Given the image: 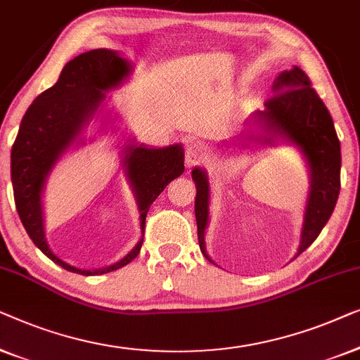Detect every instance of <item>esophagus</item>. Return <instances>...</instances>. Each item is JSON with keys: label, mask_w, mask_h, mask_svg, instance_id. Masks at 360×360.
<instances>
[{"label": "esophagus", "mask_w": 360, "mask_h": 360, "mask_svg": "<svg viewBox=\"0 0 360 360\" xmlns=\"http://www.w3.org/2000/svg\"><path fill=\"white\" fill-rule=\"evenodd\" d=\"M184 156H186V165L191 168V166H195L204 161V150H202L200 143H197V141H191V143L186 145Z\"/></svg>", "instance_id": "obj_1"}]
</instances>
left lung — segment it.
Here are the masks:
<instances>
[{
  "label": "left lung",
  "mask_w": 360,
  "mask_h": 360,
  "mask_svg": "<svg viewBox=\"0 0 360 360\" xmlns=\"http://www.w3.org/2000/svg\"><path fill=\"white\" fill-rule=\"evenodd\" d=\"M276 94L266 101V110L256 112L267 131L279 134L292 141L305 155L311 174L310 195H308L305 224L298 255L307 250L320 235L336 207L341 189V145L334 129L331 114L311 86L307 73L295 67L283 72L276 81ZM266 143L271 139L264 136ZM195 181V220L197 236L202 255L205 252L204 231L209 220V182L202 169L192 171Z\"/></svg>",
  "instance_id": "obj_1"
}]
</instances>
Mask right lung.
Instances as JSON below:
<instances>
[{
	"instance_id": "1",
	"label": "right lung",
	"mask_w": 360,
	"mask_h": 360,
	"mask_svg": "<svg viewBox=\"0 0 360 360\" xmlns=\"http://www.w3.org/2000/svg\"><path fill=\"white\" fill-rule=\"evenodd\" d=\"M130 73L127 60L112 50L96 49L75 57L65 65L58 81L34 99L24 114L11 150V181L14 202L34 245L58 266L70 272L91 276L105 274L127 266L139 256V241L122 261L98 271H81L58 259L50 251L44 235L40 192L55 161L72 143L75 136L104 99L103 91L117 86ZM127 176L135 187L140 207L141 230L150 205L171 181L184 173V153L179 145L151 150L131 146L124 160Z\"/></svg>"
}]
</instances>
